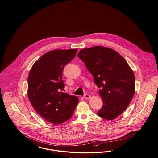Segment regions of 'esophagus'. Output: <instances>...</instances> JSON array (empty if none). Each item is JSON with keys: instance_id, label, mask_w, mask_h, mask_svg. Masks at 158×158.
Wrapping results in <instances>:
<instances>
[{"instance_id": "34e87169", "label": "esophagus", "mask_w": 158, "mask_h": 158, "mask_svg": "<svg viewBox=\"0 0 158 158\" xmlns=\"http://www.w3.org/2000/svg\"><path fill=\"white\" fill-rule=\"evenodd\" d=\"M83 97L85 99H89L90 98V95H88V94H85Z\"/></svg>"}]
</instances>
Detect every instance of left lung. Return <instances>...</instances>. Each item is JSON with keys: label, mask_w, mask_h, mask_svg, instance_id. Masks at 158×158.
I'll list each match as a JSON object with an SVG mask.
<instances>
[{"label": "left lung", "mask_w": 158, "mask_h": 158, "mask_svg": "<svg viewBox=\"0 0 158 158\" xmlns=\"http://www.w3.org/2000/svg\"><path fill=\"white\" fill-rule=\"evenodd\" d=\"M84 62L97 85L103 105L97 113L106 120L117 118L127 108L135 92V77L127 62L116 51L103 46L82 49Z\"/></svg>", "instance_id": "8db88e82"}]
</instances>
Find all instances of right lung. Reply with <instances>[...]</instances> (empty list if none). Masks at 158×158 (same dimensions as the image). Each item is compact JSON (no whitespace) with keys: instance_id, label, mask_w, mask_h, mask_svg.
<instances>
[{"instance_id":"add662e5","label":"right lung","mask_w":158,"mask_h":158,"mask_svg":"<svg viewBox=\"0 0 158 158\" xmlns=\"http://www.w3.org/2000/svg\"><path fill=\"white\" fill-rule=\"evenodd\" d=\"M78 49L54 50L43 54L32 65L28 77V96L38 115L54 124H62L73 115L79 99L61 92L62 73Z\"/></svg>"}]
</instances>
